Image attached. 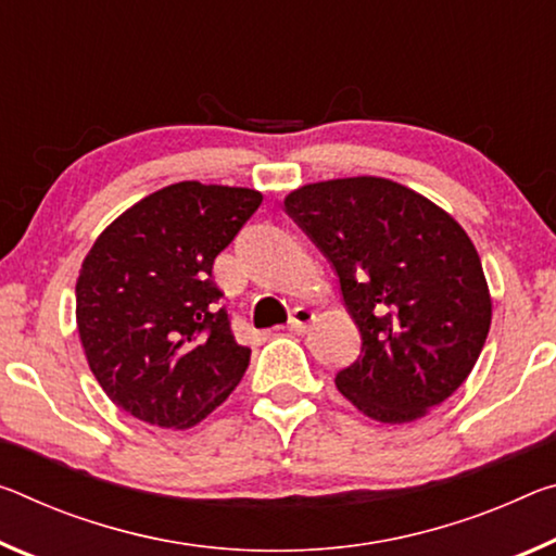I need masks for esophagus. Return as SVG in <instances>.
<instances>
[{
	"instance_id": "34e87169",
	"label": "esophagus",
	"mask_w": 556,
	"mask_h": 556,
	"mask_svg": "<svg viewBox=\"0 0 556 556\" xmlns=\"http://www.w3.org/2000/svg\"><path fill=\"white\" fill-rule=\"evenodd\" d=\"M314 321H316V312L314 309H309V306H296V309L292 312V316H289V329H292V331H306Z\"/></svg>"
}]
</instances>
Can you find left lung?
<instances>
[{
    "label": "left lung",
    "instance_id": "obj_1",
    "mask_svg": "<svg viewBox=\"0 0 556 556\" xmlns=\"http://www.w3.org/2000/svg\"><path fill=\"white\" fill-rule=\"evenodd\" d=\"M285 207L337 269L364 341L337 374L343 399L389 426L451 399L492 321L480 254L455 217L376 175L302 185Z\"/></svg>",
    "mask_w": 556,
    "mask_h": 556
}]
</instances>
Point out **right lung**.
<instances>
[{"mask_svg": "<svg viewBox=\"0 0 556 556\" xmlns=\"http://www.w3.org/2000/svg\"><path fill=\"white\" fill-rule=\"evenodd\" d=\"M262 192L182 180L121 213L76 279V326L105 395L157 428L188 430L227 401L252 351L219 309L213 264Z\"/></svg>", "mask_w": 556, "mask_h": 556, "instance_id": "right-lung-1", "label": "right lung"}]
</instances>
